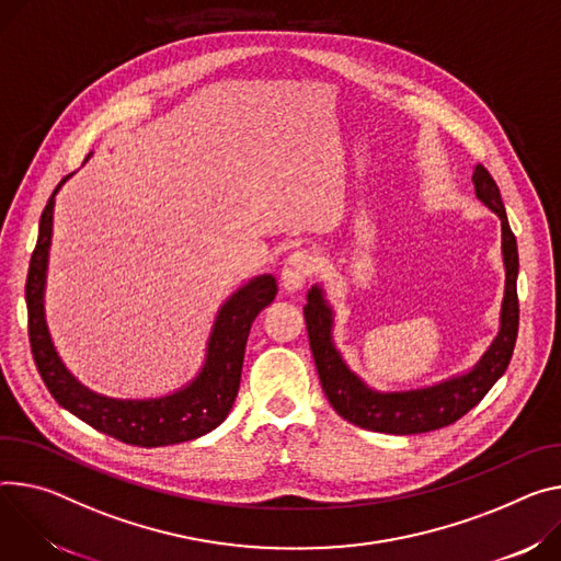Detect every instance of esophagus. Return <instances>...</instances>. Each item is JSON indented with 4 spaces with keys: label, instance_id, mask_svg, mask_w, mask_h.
Masks as SVG:
<instances>
[{
    "label": "esophagus",
    "instance_id": "obj_1",
    "mask_svg": "<svg viewBox=\"0 0 561 561\" xmlns=\"http://www.w3.org/2000/svg\"><path fill=\"white\" fill-rule=\"evenodd\" d=\"M318 271V262L311 252L307 250H297L293 252L290 257L284 262V268H282V286L288 290V293H295L299 290L304 284H307V279Z\"/></svg>",
    "mask_w": 561,
    "mask_h": 561
}]
</instances>
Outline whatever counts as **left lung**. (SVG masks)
<instances>
[{
	"label": "left lung",
	"instance_id": "left-lung-1",
	"mask_svg": "<svg viewBox=\"0 0 561 561\" xmlns=\"http://www.w3.org/2000/svg\"><path fill=\"white\" fill-rule=\"evenodd\" d=\"M477 198L501 219V252L505 266V295L501 304V327L481 355V360L466 374L454 376L432 387L410 391H376L355 376L342 360L333 344V309L324 297L322 286H313L307 295L309 342L320 374L322 389L333 410L348 423L369 432L382 434H423L447 427L466 416L477 407L492 385L511 365L517 331H519V299H517V273L519 252L517 239L507 224L501 192L483 165L472 174Z\"/></svg>",
	"mask_w": 561,
	"mask_h": 561
}]
</instances>
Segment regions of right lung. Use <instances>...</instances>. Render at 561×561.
I'll return each mask as SVG.
<instances>
[{"label":"right lung","mask_w":561,"mask_h":561,"mask_svg":"<svg viewBox=\"0 0 561 561\" xmlns=\"http://www.w3.org/2000/svg\"><path fill=\"white\" fill-rule=\"evenodd\" d=\"M60 181L50 194L39 219V234L26 277L28 340L37 371L65 410L103 432L136 447H163L185 443L213 432L230 414L243 367V353L250 327L277 295L273 275H260L237 288L217 313L206 363L198 376L183 389L161 398H112L84 387L60 360L44 320V286L48 268V248L54 234V206Z\"/></svg>","instance_id":"right-lung-1"}]
</instances>
